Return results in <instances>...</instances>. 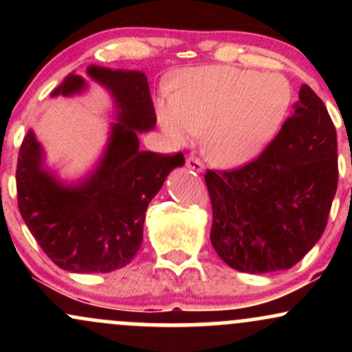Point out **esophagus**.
Returning <instances> with one entry per match:
<instances>
[{
    "label": "esophagus",
    "instance_id": "obj_1",
    "mask_svg": "<svg viewBox=\"0 0 352 352\" xmlns=\"http://www.w3.org/2000/svg\"><path fill=\"white\" fill-rule=\"evenodd\" d=\"M187 167L190 168V170H193V172H197V173H201L205 170V165L200 162L199 159H197V157H188L187 159Z\"/></svg>",
    "mask_w": 352,
    "mask_h": 352
}]
</instances>
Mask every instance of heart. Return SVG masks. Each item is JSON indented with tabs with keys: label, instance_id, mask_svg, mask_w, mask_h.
Segmentation results:
<instances>
[{
	"label": "heart",
	"instance_id": "1",
	"mask_svg": "<svg viewBox=\"0 0 352 352\" xmlns=\"http://www.w3.org/2000/svg\"><path fill=\"white\" fill-rule=\"evenodd\" d=\"M155 109L172 142L188 144L199 132L205 155L218 167L252 162L270 144L293 102L285 76L228 66L180 72Z\"/></svg>",
	"mask_w": 352,
	"mask_h": 352
}]
</instances>
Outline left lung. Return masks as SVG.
I'll list each match as a JSON object with an SVG mask.
<instances>
[{
    "label": "left lung",
    "instance_id": "1",
    "mask_svg": "<svg viewBox=\"0 0 352 352\" xmlns=\"http://www.w3.org/2000/svg\"><path fill=\"white\" fill-rule=\"evenodd\" d=\"M218 256L243 273L292 268L316 245L338 188L336 129L302 84L292 117L260 157L205 173Z\"/></svg>",
    "mask_w": 352,
    "mask_h": 352
}]
</instances>
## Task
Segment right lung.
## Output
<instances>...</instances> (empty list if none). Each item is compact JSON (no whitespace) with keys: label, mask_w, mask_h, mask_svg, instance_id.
<instances>
[{"label":"right lung","mask_w":352,"mask_h":352,"mask_svg":"<svg viewBox=\"0 0 352 352\" xmlns=\"http://www.w3.org/2000/svg\"><path fill=\"white\" fill-rule=\"evenodd\" d=\"M87 76L111 92L117 109L98 167L79 184H63L44 168L41 144L30 129L19 148L16 188L24 223L52 263L71 273H109L134 260L148 204L185 159L139 148L137 132L157 122L144 72L89 66ZM86 87L71 72L51 96L80 94Z\"/></svg>","instance_id":"right-lung-1"}]
</instances>
